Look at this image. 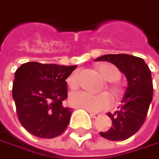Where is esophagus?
I'll list each match as a JSON object with an SVG mask.
<instances>
[{
	"instance_id": "1",
	"label": "esophagus",
	"mask_w": 159,
	"mask_h": 159,
	"mask_svg": "<svg viewBox=\"0 0 159 159\" xmlns=\"http://www.w3.org/2000/svg\"><path fill=\"white\" fill-rule=\"evenodd\" d=\"M90 116H91L93 118H97V117L100 116V115H99V114H96V113H90Z\"/></svg>"
}]
</instances>
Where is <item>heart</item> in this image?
Masks as SVG:
<instances>
[{
  "label": "heart",
  "mask_w": 159,
  "mask_h": 159,
  "mask_svg": "<svg viewBox=\"0 0 159 159\" xmlns=\"http://www.w3.org/2000/svg\"><path fill=\"white\" fill-rule=\"evenodd\" d=\"M96 68L105 79L111 82V84H109V89L115 96V98L119 99L123 94V88L118 83L116 82L121 77V73L119 69L116 66L109 63L100 64L97 65ZM66 82L68 86L72 90L76 89L79 86L78 74L76 72L73 73L67 78ZM69 103L71 106L75 107L96 113L108 109L112 104V98L107 92L93 94L88 92L80 91L71 94L69 97Z\"/></svg>",
  "instance_id": "b5f03b06"
}]
</instances>
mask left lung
Wrapping results in <instances>:
<instances>
[{"label":"left lung","mask_w":159,"mask_h":159,"mask_svg":"<svg viewBox=\"0 0 159 159\" xmlns=\"http://www.w3.org/2000/svg\"><path fill=\"white\" fill-rule=\"evenodd\" d=\"M94 61L112 63L127 79L120 109L107 114L113 126L107 132H100L101 137L108 140H125L136 134L146 120L153 97L151 71L142 58L125 53L105 54Z\"/></svg>","instance_id":"obj_1"}]
</instances>
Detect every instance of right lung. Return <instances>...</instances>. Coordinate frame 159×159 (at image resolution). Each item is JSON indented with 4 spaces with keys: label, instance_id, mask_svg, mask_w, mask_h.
<instances>
[{
    "label": "right lung",
    "instance_id": "add662e5",
    "mask_svg": "<svg viewBox=\"0 0 159 159\" xmlns=\"http://www.w3.org/2000/svg\"><path fill=\"white\" fill-rule=\"evenodd\" d=\"M76 65L28 62L15 72L12 98L18 119L32 135L53 138L63 134L70 122L72 109L65 107L67 77Z\"/></svg>",
    "mask_w": 159,
    "mask_h": 159
}]
</instances>
